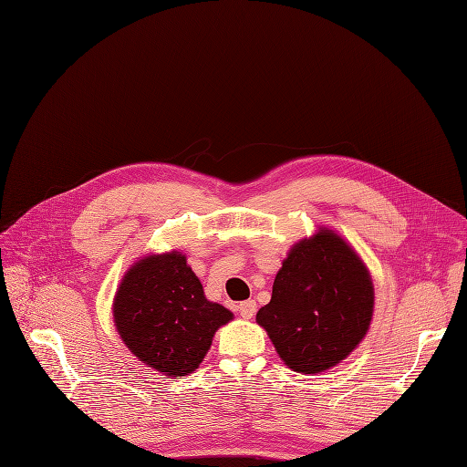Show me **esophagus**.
<instances>
[{
    "label": "esophagus",
    "instance_id": "obj_1",
    "mask_svg": "<svg viewBox=\"0 0 467 467\" xmlns=\"http://www.w3.org/2000/svg\"><path fill=\"white\" fill-rule=\"evenodd\" d=\"M257 311V303L254 299H248V301H242L238 306V313L242 315V318H252Z\"/></svg>",
    "mask_w": 467,
    "mask_h": 467
}]
</instances>
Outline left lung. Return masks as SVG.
Returning a JSON list of instances; mask_svg holds the SVG:
<instances>
[{
    "mask_svg": "<svg viewBox=\"0 0 467 467\" xmlns=\"http://www.w3.org/2000/svg\"><path fill=\"white\" fill-rule=\"evenodd\" d=\"M374 315L368 267L346 238L328 227L301 238L282 261L273 296L255 315L288 368L320 374L348 358Z\"/></svg>",
    "mask_w": 467,
    "mask_h": 467,
    "instance_id": "left-lung-1",
    "label": "left lung"
}]
</instances>
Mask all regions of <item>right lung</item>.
Masks as SVG:
<instances>
[{"instance_id":"right-lung-1","label":"right lung","mask_w":467,"mask_h":467,"mask_svg":"<svg viewBox=\"0 0 467 467\" xmlns=\"http://www.w3.org/2000/svg\"><path fill=\"white\" fill-rule=\"evenodd\" d=\"M116 330L126 348L152 370L192 374L215 332L234 315L204 296L185 254H149L126 271L112 301Z\"/></svg>"}]
</instances>
